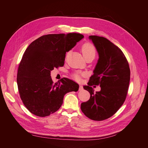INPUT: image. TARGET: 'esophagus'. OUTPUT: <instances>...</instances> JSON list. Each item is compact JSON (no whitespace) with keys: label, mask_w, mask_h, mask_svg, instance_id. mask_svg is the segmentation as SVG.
Returning <instances> with one entry per match:
<instances>
[{"label":"esophagus","mask_w":148,"mask_h":148,"mask_svg":"<svg viewBox=\"0 0 148 148\" xmlns=\"http://www.w3.org/2000/svg\"><path fill=\"white\" fill-rule=\"evenodd\" d=\"M82 89H83V86L80 85V86H79V91H82Z\"/></svg>","instance_id":"34e87169"}]
</instances>
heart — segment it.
<instances>
[{
  "instance_id": "heart-1",
  "label": "heart",
  "mask_w": 148,
  "mask_h": 148,
  "mask_svg": "<svg viewBox=\"0 0 148 148\" xmlns=\"http://www.w3.org/2000/svg\"><path fill=\"white\" fill-rule=\"evenodd\" d=\"M82 51L85 59H88V58H92L94 59L96 56V50L95 47L91 43H84L82 46ZM69 52L66 53V57L69 55ZM73 77L76 79H79V73H76L74 74Z\"/></svg>"
}]
</instances>
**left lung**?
I'll return each mask as SVG.
<instances>
[{
  "label": "left lung",
  "instance_id": "obj_1",
  "mask_svg": "<svg viewBox=\"0 0 148 148\" xmlns=\"http://www.w3.org/2000/svg\"><path fill=\"white\" fill-rule=\"evenodd\" d=\"M99 53V59L83 88L90 93V99L82 102L81 109L87 117L102 121L114 115L126 99L130 79V70L124 53L109 40L89 36ZM93 85H99L101 91L94 92Z\"/></svg>",
  "mask_w": 148,
  "mask_h": 148
}]
</instances>
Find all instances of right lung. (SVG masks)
Segmentation results:
<instances>
[{
    "label": "right lung",
    "mask_w": 148,
    "mask_h": 148,
    "mask_svg": "<svg viewBox=\"0 0 148 148\" xmlns=\"http://www.w3.org/2000/svg\"><path fill=\"white\" fill-rule=\"evenodd\" d=\"M83 38L76 33L44 35L26 49L16 82L21 99L31 113L42 117L50 115L60 109L66 93L78 90L79 85L69 78L53 83L51 71L64 66L66 52Z\"/></svg>",
    "instance_id": "right-lung-1"
}]
</instances>
